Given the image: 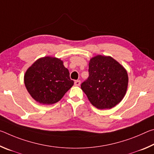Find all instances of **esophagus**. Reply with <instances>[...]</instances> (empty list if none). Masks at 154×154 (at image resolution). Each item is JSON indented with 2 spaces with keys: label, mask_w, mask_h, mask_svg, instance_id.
<instances>
[{
  "label": "esophagus",
  "mask_w": 154,
  "mask_h": 154,
  "mask_svg": "<svg viewBox=\"0 0 154 154\" xmlns=\"http://www.w3.org/2000/svg\"><path fill=\"white\" fill-rule=\"evenodd\" d=\"M81 84V81L80 80H77L75 82V85H76V86H79Z\"/></svg>",
  "instance_id": "34e87169"
}]
</instances>
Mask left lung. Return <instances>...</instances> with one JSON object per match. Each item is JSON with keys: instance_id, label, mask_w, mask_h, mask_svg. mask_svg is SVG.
<instances>
[{"instance_id": "1", "label": "left lung", "mask_w": 154, "mask_h": 154, "mask_svg": "<svg viewBox=\"0 0 154 154\" xmlns=\"http://www.w3.org/2000/svg\"><path fill=\"white\" fill-rule=\"evenodd\" d=\"M88 71L89 77L81 88L93 106L109 109L121 102L128 84L122 65L111 56L97 55L90 59Z\"/></svg>"}]
</instances>
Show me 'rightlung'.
<instances>
[{
	"mask_svg": "<svg viewBox=\"0 0 154 154\" xmlns=\"http://www.w3.org/2000/svg\"><path fill=\"white\" fill-rule=\"evenodd\" d=\"M63 61L55 57L38 58L24 75V84L34 100L42 105H52L60 100L74 84Z\"/></svg>",
	"mask_w": 154,
	"mask_h": 154,
	"instance_id": "add662e5",
	"label": "right lung"
}]
</instances>
